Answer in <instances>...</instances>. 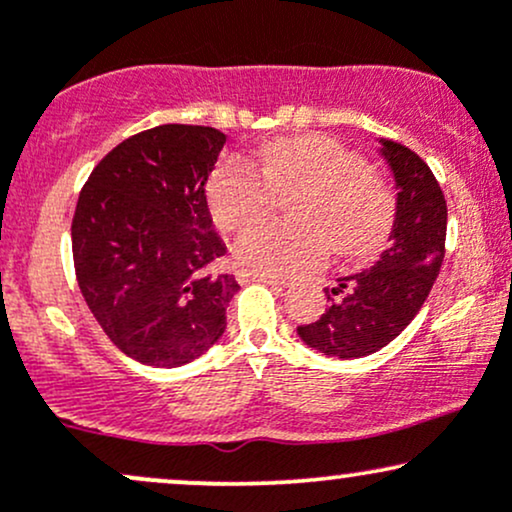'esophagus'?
Instances as JSON below:
<instances>
[{
    "label": "esophagus",
    "instance_id": "34e87169",
    "mask_svg": "<svg viewBox=\"0 0 512 512\" xmlns=\"http://www.w3.org/2000/svg\"><path fill=\"white\" fill-rule=\"evenodd\" d=\"M238 281H240V284H250V281H257V284H267V286H272V289H284V286H286L284 281L274 279V276H260V274H250V272H240Z\"/></svg>",
    "mask_w": 512,
    "mask_h": 512
}]
</instances>
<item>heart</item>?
<instances>
[{"label": "heart", "instance_id": "b5f03b06", "mask_svg": "<svg viewBox=\"0 0 512 512\" xmlns=\"http://www.w3.org/2000/svg\"><path fill=\"white\" fill-rule=\"evenodd\" d=\"M262 177L231 158L211 175L207 197L216 226L243 233L266 218L274 194L301 191L292 218L301 227H261L238 240L233 255L243 272L293 276L320 267L332 245L342 257H361L387 238L395 216L390 190L368 173L356 151L320 134H298L260 149Z\"/></svg>", "mask_w": 512, "mask_h": 512}]
</instances>
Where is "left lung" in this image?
Masks as SVG:
<instances>
[{
  "mask_svg": "<svg viewBox=\"0 0 512 512\" xmlns=\"http://www.w3.org/2000/svg\"><path fill=\"white\" fill-rule=\"evenodd\" d=\"M397 187L390 245L363 272L339 276L330 305L298 337L325 356L361 358L380 351L419 315L445 257L448 204L431 168L407 146L380 139Z\"/></svg>",
  "mask_w": 512,
  "mask_h": 512,
  "instance_id": "1",
  "label": "left lung"
}]
</instances>
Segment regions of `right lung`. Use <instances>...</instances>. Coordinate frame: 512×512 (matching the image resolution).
I'll return each mask as SVG.
<instances>
[{
	"instance_id": "right-lung-1",
	"label": "right lung",
	"mask_w": 512,
	"mask_h": 512,
	"mask_svg": "<svg viewBox=\"0 0 512 512\" xmlns=\"http://www.w3.org/2000/svg\"><path fill=\"white\" fill-rule=\"evenodd\" d=\"M226 134L161 125L117 144L93 168L76 202L72 252L81 296L122 354L178 368L226 332L238 293L216 264L207 180Z\"/></svg>"
}]
</instances>
